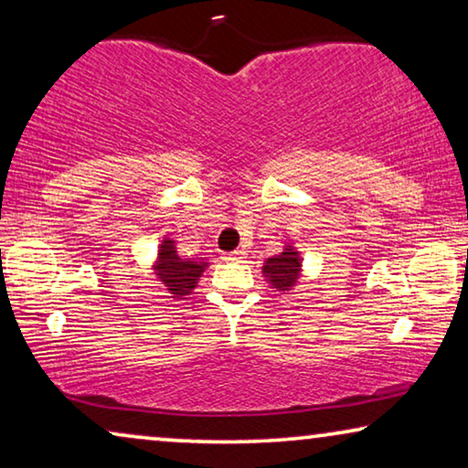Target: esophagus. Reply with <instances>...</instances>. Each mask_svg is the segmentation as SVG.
Wrapping results in <instances>:
<instances>
[{
  "label": "esophagus",
  "instance_id": "esophagus-1",
  "mask_svg": "<svg viewBox=\"0 0 468 468\" xmlns=\"http://www.w3.org/2000/svg\"><path fill=\"white\" fill-rule=\"evenodd\" d=\"M222 259L229 261V262H239V261L246 259V252H243V250H233V252L225 254V256H222Z\"/></svg>",
  "mask_w": 468,
  "mask_h": 468
}]
</instances>
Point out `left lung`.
Segmentation results:
<instances>
[{
  "instance_id": "left-lung-1",
  "label": "left lung",
  "mask_w": 468,
  "mask_h": 468,
  "mask_svg": "<svg viewBox=\"0 0 468 468\" xmlns=\"http://www.w3.org/2000/svg\"><path fill=\"white\" fill-rule=\"evenodd\" d=\"M301 254L294 250L291 243L284 248V252L271 256V259L265 261L262 265V273L269 280V284L278 291H291V288L297 284L301 275Z\"/></svg>"
}]
</instances>
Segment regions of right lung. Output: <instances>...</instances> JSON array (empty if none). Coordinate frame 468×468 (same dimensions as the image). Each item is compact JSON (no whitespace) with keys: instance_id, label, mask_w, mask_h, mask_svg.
<instances>
[{"instance_id":"right-lung-1","label":"right lung","mask_w":468,"mask_h":468,"mask_svg":"<svg viewBox=\"0 0 468 468\" xmlns=\"http://www.w3.org/2000/svg\"><path fill=\"white\" fill-rule=\"evenodd\" d=\"M207 265V261L182 259L176 250V241L171 237H165L161 241L159 256L154 261V273L167 286V291L180 299L195 291L197 282H199L201 273L206 271Z\"/></svg>"}]
</instances>
